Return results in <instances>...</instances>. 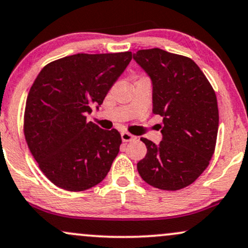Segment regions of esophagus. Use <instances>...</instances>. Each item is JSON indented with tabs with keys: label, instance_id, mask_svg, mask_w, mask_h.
Listing matches in <instances>:
<instances>
[{
	"label": "esophagus",
	"instance_id": "obj_1",
	"mask_svg": "<svg viewBox=\"0 0 248 248\" xmlns=\"http://www.w3.org/2000/svg\"><path fill=\"white\" fill-rule=\"evenodd\" d=\"M121 137H122V140H123L124 142L132 141V140H135V139L137 138L136 136L131 135V133H129V132H125V131H123V132L121 133Z\"/></svg>",
	"mask_w": 248,
	"mask_h": 248
}]
</instances>
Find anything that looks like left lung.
<instances>
[{
    "instance_id": "8db88e82",
    "label": "left lung",
    "mask_w": 248,
    "mask_h": 248,
    "mask_svg": "<svg viewBox=\"0 0 248 248\" xmlns=\"http://www.w3.org/2000/svg\"><path fill=\"white\" fill-rule=\"evenodd\" d=\"M133 59L152 81V111L162 117V140L155 145L140 139L147 153L137 170L152 187L179 190L205 170L215 152L219 122L216 94L190 58L151 48L138 51Z\"/></svg>"
}]
</instances>
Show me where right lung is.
Segmentation results:
<instances>
[{
  "label": "right lung",
  "instance_id": "add662e5",
  "mask_svg": "<svg viewBox=\"0 0 248 248\" xmlns=\"http://www.w3.org/2000/svg\"><path fill=\"white\" fill-rule=\"evenodd\" d=\"M131 59V52L78 53L49 62L34 80L25 104V140L57 187L87 190L110 170L121 135L87 123V115L103 103Z\"/></svg>",
  "mask_w": 248,
  "mask_h": 248
}]
</instances>
